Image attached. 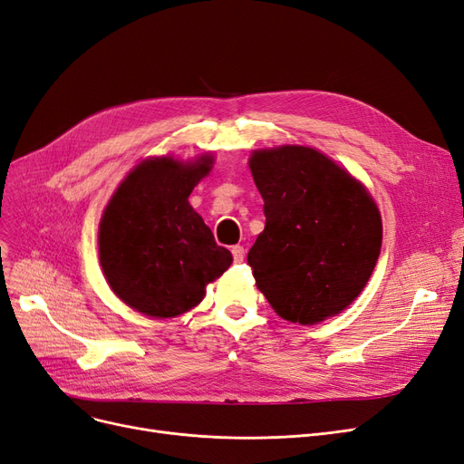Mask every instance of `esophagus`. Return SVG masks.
I'll return each mask as SVG.
<instances>
[{
    "label": "esophagus",
    "instance_id": "34e87169",
    "mask_svg": "<svg viewBox=\"0 0 464 464\" xmlns=\"http://www.w3.org/2000/svg\"><path fill=\"white\" fill-rule=\"evenodd\" d=\"M232 256H234V261H236V263H242V261H244V256H246V249H244V246H234V247H232Z\"/></svg>",
    "mask_w": 464,
    "mask_h": 464
}]
</instances>
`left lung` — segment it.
<instances>
[{
    "label": "left lung",
    "instance_id": "1",
    "mask_svg": "<svg viewBox=\"0 0 464 464\" xmlns=\"http://www.w3.org/2000/svg\"><path fill=\"white\" fill-rule=\"evenodd\" d=\"M249 168L266 217L247 253L256 287L293 324L335 316L377 265L382 225L375 201L335 161L306 146L258 150Z\"/></svg>",
    "mask_w": 464,
    "mask_h": 464
}]
</instances>
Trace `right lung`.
I'll list each match as a JSON object with an SVG mask.
<instances>
[{
    "label": "right lung",
    "mask_w": 464,
    "mask_h": 464,
    "mask_svg": "<svg viewBox=\"0 0 464 464\" xmlns=\"http://www.w3.org/2000/svg\"><path fill=\"white\" fill-rule=\"evenodd\" d=\"M211 169V158L182 165L142 161L110 199L99 228L101 266L112 291L152 318L196 306L206 285L232 265L188 196Z\"/></svg>",
    "instance_id": "1"
}]
</instances>
